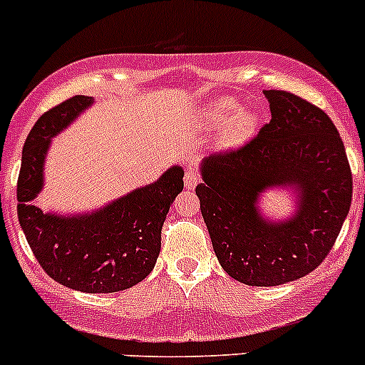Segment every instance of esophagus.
Instances as JSON below:
<instances>
[{"label":"esophagus","instance_id":"1","mask_svg":"<svg viewBox=\"0 0 365 365\" xmlns=\"http://www.w3.org/2000/svg\"><path fill=\"white\" fill-rule=\"evenodd\" d=\"M200 178H197V173L194 169H187L185 176H183V183H185V189H194L197 185Z\"/></svg>","mask_w":365,"mask_h":365}]
</instances>
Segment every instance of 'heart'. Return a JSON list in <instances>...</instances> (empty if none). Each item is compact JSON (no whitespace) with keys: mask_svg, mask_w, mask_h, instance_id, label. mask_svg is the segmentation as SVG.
I'll use <instances>...</instances> for the list:
<instances>
[{"mask_svg":"<svg viewBox=\"0 0 365 365\" xmlns=\"http://www.w3.org/2000/svg\"><path fill=\"white\" fill-rule=\"evenodd\" d=\"M205 123L208 126L225 125L221 133L222 146H237L244 143L253 133L257 126V118L251 110H237V101L219 100L205 112Z\"/></svg>","mask_w":365,"mask_h":365,"instance_id":"1","label":"heart"}]
</instances>
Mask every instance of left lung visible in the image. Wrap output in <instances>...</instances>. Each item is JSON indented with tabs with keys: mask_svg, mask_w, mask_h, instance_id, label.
I'll return each mask as SVG.
<instances>
[{
	"mask_svg": "<svg viewBox=\"0 0 365 365\" xmlns=\"http://www.w3.org/2000/svg\"><path fill=\"white\" fill-rule=\"evenodd\" d=\"M271 121L242 146L219 151L201 168V214L221 267L233 280L271 287L312 272L330 253L349 207L353 178L331 119L289 91H264ZM294 185L299 214L267 225L256 197Z\"/></svg>",
	"mask_w": 365,
	"mask_h": 365,
	"instance_id": "left-lung-1",
	"label": "left lung"
}]
</instances>
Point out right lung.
<instances>
[{"instance_id":"1","label":"right lung","mask_w":365,"mask_h":365,"mask_svg":"<svg viewBox=\"0 0 365 365\" xmlns=\"http://www.w3.org/2000/svg\"><path fill=\"white\" fill-rule=\"evenodd\" d=\"M91 103L87 96L69 98L46 110L30 130L17 178V217L48 277L74 291L96 294L125 291L153 271L162 226L183 189V169L171 168L158 182L133 190L96 214H44L34 200L42 187L49 139Z\"/></svg>"}]
</instances>
